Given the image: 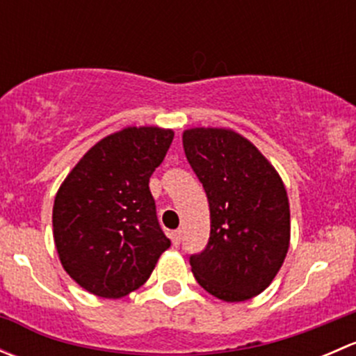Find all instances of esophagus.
Returning a JSON list of instances; mask_svg holds the SVG:
<instances>
[{
    "label": "esophagus",
    "mask_w": 356,
    "mask_h": 356,
    "mask_svg": "<svg viewBox=\"0 0 356 356\" xmlns=\"http://www.w3.org/2000/svg\"><path fill=\"white\" fill-rule=\"evenodd\" d=\"M181 229H177V231H172L170 232V239H172V245L174 246H177L179 243H181Z\"/></svg>",
    "instance_id": "obj_1"
}]
</instances>
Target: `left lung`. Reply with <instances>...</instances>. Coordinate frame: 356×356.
<instances>
[{"mask_svg": "<svg viewBox=\"0 0 356 356\" xmlns=\"http://www.w3.org/2000/svg\"><path fill=\"white\" fill-rule=\"evenodd\" d=\"M182 146L210 207V239L189 260L193 275L218 300H251L270 286L289 250L284 182L250 139L229 127L186 129Z\"/></svg>", "mask_w": 356, "mask_h": 356, "instance_id": "left-lung-1", "label": "left lung"}]
</instances>
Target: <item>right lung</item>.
I'll return each mask as SVG.
<instances>
[{"label": "right lung", "instance_id": "obj_1", "mask_svg": "<svg viewBox=\"0 0 356 356\" xmlns=\"http://www.w3.org/2000/svg\"><path fill=\"white\" fill-rule=\"evenodd\" d=\"M172 129L129 125L99 139L68 172L53 204V238L65 272L88 293L118 300L152 275L170 239L156 220L149 177Z\"/></svg>", "mask_w": 356, "mask_h": 356}]
</instances>
